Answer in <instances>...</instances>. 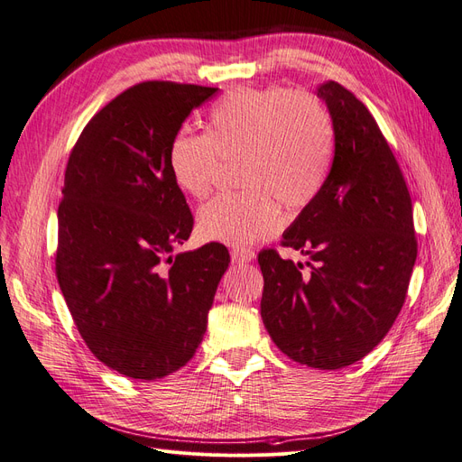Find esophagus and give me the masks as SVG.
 <instances>
[{
	"label": "esophagus",
	"mask_w": 462,
	"mask_h": 462,
	"mask_svg": "<svg viewBox=\"0 0 462 462\" xmlns=\"http://www.w3.org/2000/svg\"><path fill=\"white\" fill-rule=\"evenodd\" d=\"M254 250L253 248H245V246H236L231 250V260L233 263H246V262H253L254 260Z\"/></svg>",
	"instance_id": "34e87169"
}]
</instances>
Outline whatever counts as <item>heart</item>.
I'll list each match as a JSON object with an SVG mask.
<instances>
[{
    "instance_id": "b5f03b06",
    "label": "heart",
    "mask_w": 462,
    "mask_h": 462,
    "mask_svg": "<svg viewBox=\"0 0 462 462\" xmlns=\"http://www.w3.org/2000/svg\"><path fill=\"white\" fill-rule=\"evenodd\" d=\"M333 153V127L314 96L283 87L235 88L214 104L208 131L180 129L167 163L177 187L206 199L221 162H239L241 190L217 194L199 212L208 241L253 245L282 229V212L309 206L324 187Z\"/></svg>"
}]
</instances>
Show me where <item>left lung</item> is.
Returning <instances> with one entry per match:
<instances>
[{
    "label": "left lung",
    "mask_w": 462,
    "mask_h": 462,
    "mask_svg": "<svg viewBox=\"0 0 462 462\" xmlns=\"http://www.w3.org/2000/svg\"><path fill=\"white\" fill-rule=\"evenodd\" d=\"M333 121L331 170L318 197L258 254L260 312L282 353L300 365L339 370L365 358L399 316L416 262L412 202L401 167L358 97L328 80L318 87Z\"/></svg>",
    "instance_id": "1"
}]
</instances>
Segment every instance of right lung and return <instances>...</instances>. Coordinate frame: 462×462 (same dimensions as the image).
<instances>
[{"instance_id":"obj_1","label":"right lung","mask_w":462,"mask_h":462,"mask_svg":"<svg viewBox=\"0 0 462 462\" xmlns=\"http://www.w3.org/2000/svg\"><path fill=\"white\" fill-rule=\"evenodd\" d=\"M217 88L146 80L82 129L65 170L55 275L106 366L141 382L183 368L206 333L229 250L173 256L194 217L167 163L171 138Z\"/></svg>"}]
</instances>
